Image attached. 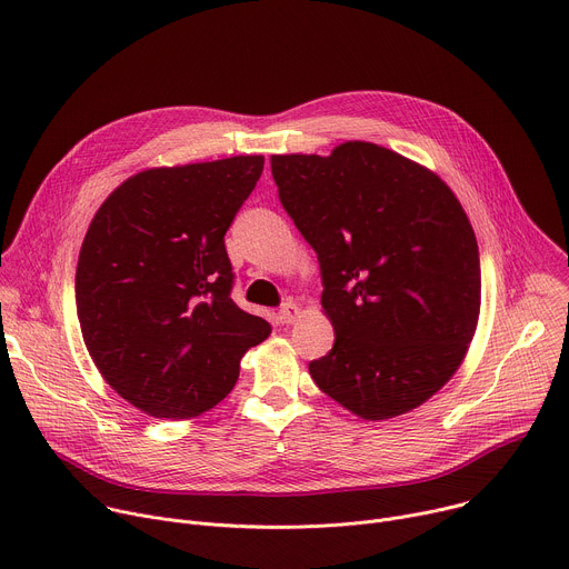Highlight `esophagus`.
<instances>
[{
  "label": "esophagus",
  "instance_id": "esophagus-1",
  "mask_svg": "<svg viewBox=\"0 0 569 569\" xmlns=\"http://www.w3.org/2000/svg\"><path fill=\"white\" fill-rule=\"evenodd\" d=\"M299 316H301V308L297 303L288 301V303L281 306V311H279L277 318H279L281 325H295L299 320Z\"/></svg>",
  "mask_w": 569,
  "mask_h": 569
}]
</instances>
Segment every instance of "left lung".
Here are the masks:
<instances>
[{
	"mask_svg": "<svg viewBox=\"0 0 569 569\" xmlns=\"http://www.w3.org/2000/svg\"><path fill=\"white\" fill-rule=\"evenodd\" d=\"M279 199L322 270L333 349L308 366L360 420L422 406L460 368L481 311L477 236L427 166L366 140L274 153Z\"/></svg>",
	"mask_w": 569,
	"mask_h": 569,
	"instance_id": "left-lung-1",
	"label": "left lung"
}]
</instances>
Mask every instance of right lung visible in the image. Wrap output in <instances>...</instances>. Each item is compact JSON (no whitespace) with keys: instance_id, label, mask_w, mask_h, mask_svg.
<instances>
[{"instance_id":"add662e5","label":"right lung","mask_w":569,"mask_h":569,"mask_svg":"<svg viewBox=\"0 0 569 569\" xmlns=\"http://www.w3.org/2000/svg\"><path fill=\"white\" fill-rule=\"evenodd\" d=\"M266 159L149 168L99 206L77 263V316L104 381L151 418L192 420L270 336L231 299L224 233Z\"/></svg>"}]
</instances>
